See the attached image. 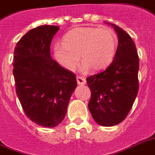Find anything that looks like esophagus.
Wrapping results in <instances>:
<instances>
[{
	"label": "esophagus",
	"instance_id": "1",
	"mask_svg": "<svg viewBox=\"0 0 155 155\" xmlns=\"http://www.w3.org/2000/svg\"><path fill=\"white\" fill-rule=\"evenodd\" d=\"M76 80H77V84L79 85H84L86 84V80L84 77H81V76H77Z\"/></svg>",
	"mask_w": 155,
	"mask_h": 155
}]
</instances>
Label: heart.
Returning a JSON list of instances; mask_svg holds the SVG:
<instances>
[{
	"label": "heart",
	"instance_id": "1",
	"mask_svg": "<svg viewBox=\"0 0 155 155\" xmlns=\"http://www.w3.org/2000/svg\"><path fill=\"white\" fill-rule=\"evenodd\" d=\"M117 45V36L110 28H76L66 34L63 44L54 45V52L58 63L68 70H75L80 56L84 71L90 68L99 71L112 63Z\"/></svg>",
	"mask_w": 155,
	"mask_h": 155
}]
</instances>
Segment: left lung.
Wrapping results in <instances>:
<instances>
[{
    "instance_id": "1",
    "label": "left lung",
    "mask_w": 155,
    "mask_h": 155,
    "mask_svg": "<svg viewBox=\"0 0 155 155\" xmlns=\"http://www.w3.org/2000/svg\"><path fill=\"white\" fill-rule=\"evenodd\" d=\"M118 47L111 64L87 77L91 90L88 108L102 126L117 125L127 117L138 92L139 57L131 37L115 24Z\"/></svg>"
}]
</instances>
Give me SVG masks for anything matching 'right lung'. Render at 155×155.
<instances>
[{
  "mask_svg": "<svg viewBox=\"0 0 155 155\" xmlns=\"http://www.w3.org/2000/svg\"><path fill=\"white\" fill-rule=\"evenodd\" d=\"M58 29L44 25L29 30L13 52L16 93L25 115L42 127L62 122L77 86L75 74L51 56V40Z\"/></svg>",
  "mask_w": 155,
  "mask_h": 155,
  "instance_id": "obj_1",
  "label": "right lung"
}]
</instances>
